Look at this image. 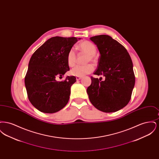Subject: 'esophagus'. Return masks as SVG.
I'll return each instance as SVG.
<instances>
[{
  "label": "esophagus",
  "mask_w": 159,
  "mask_h": 159,
  "mask_svg": "<svg viewBox=\"0 0 159 159\" xmlns=\"http://www.w3.org/2000/svg\"><path fill=\"white\" fill-rule=\"evenodd\" d=\"M76 80H80L82 78V77H79V76H76Z\"/></svg>",
  "instance_id": "1"
}]
</instances>
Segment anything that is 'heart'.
<instances>
[{
    "label": "heart",
    "instance_id": "heart-1",
    "mask_svg": "<svg viewBox=\"0 0 159 159\" xmlns=\"http://www.w3.org/2000/svg\"><path fill=\"white\" fill-rule=\"evenodd\" d=\"M78 48L83 53L88 55L87 61H93L94 55L97 52V48L93 43L89 41L84 40L81 42ZM76 55L74 48H71L68 51L67 55V62L70 67H73L76 64ZM93 70V67L91 64L86 66H77L70 70V74L73 76H82L89 74Z\"/></svg>",
    "mask_w": 159,
    "mask_h": 159
}]
</instances>
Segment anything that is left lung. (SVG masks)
Returning a JSON list of instances; mask_svg holds the SVG:
<instances>
[{
  "label": "left lung",
  "instance_id": "1",
  "mask_svg": "<svg viewBox=\"0 0 159 159\" xmlns=\"http://www.w3.org/2000/svg\"><path fill=\"white\" fill-rule=\"evenodd\" d=\"M98 49L100 57L91 84L87 93L92 104L99 110L112 113L120 110L129 102L135 86V77L131 58L126 48L108 35L90 38Z\"/></svg>",
  "mask_w": 159,
  "mask_h": 159
}]
</instances>
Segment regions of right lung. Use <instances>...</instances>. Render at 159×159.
Segmentation results:
<instances>
[{"mask_svg": "<svg viewBox=\"0 0 159 159\" xmlns=\"http://www.w3.org/2000/svg\"><path fill=\"white\" fill-rule=\"evenodd\" d=\"M80 38H50L31 57L25 77L28 98L36 109L45 113L60 111L68 103L75 76H67L57 81L70 70L67 55Z\"/></svg>", "mask_w": 159, "mask_h": 159, "instance_id": "obj_1", "label": "right lung"}]
</instances>
